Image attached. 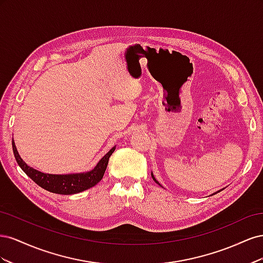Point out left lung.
I'll list each match as a JSON object with an SVG mask.
<instances>
[{
  "mask_svg": "<svg viewBox=\"0 0 263 263\" xmlns=\"http://www.w3.org/2000/svg\"><path fill=\"white\" fill-rule=\"evenodd\" d=\"M151 178H153V179H154V181H155V182H156V183H157V184H158V185H160V186H161V187H163V186H162V185H161V184H160V183H159V182H158V181H157V180H156V178H155V176H154V173H153V172H151ZM220 191H221V190H219V191H217V192H216V193H218V192H220ZM216 193H214V194H216Z\"/></svg>",
  "mask_w": 263,
  "mask_h": 263,
  "instance_id": "8db88e82",
  "label": "left lung"
}]
</instances>
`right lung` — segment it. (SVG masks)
I'll return each mask as SVG.
<instances>
[{
  "instance_id": "right-lung-1",
  "label": "right lung",
  "mask_w": 263,
  "mask_h": 263,
  "mask_svg": "<svg viewBox=\"0 0 263 263\" xmlns=\"http://www.w3.org/2000/svg\"><path fill=\"white\" fill-rule=\"evenodd\" d=\"M12 147L15 159H16L21 169L25 172L31 180L37 183L39 186L49 191V192L62 195L80 193L82 191H85L94 185H97L102 180L103 176H104L108 163V159L112 156L116 148V146H114L110 149L91 171L70 174H50L44 173L31 168L30 165H28L24 161L18 154L16 146H15L14 139L12 140Z\"/></svg>"
}]
</instances>
